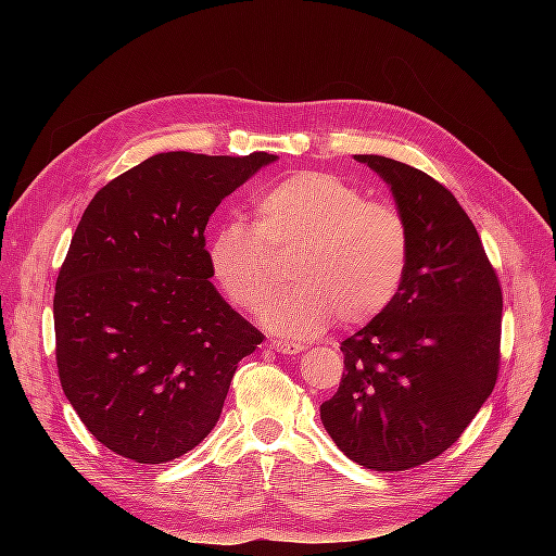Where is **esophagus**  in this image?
I'll use <instances>...</instances> for the list:
<instances>
[{
  "instance_id": "obj_1",
  "label": "esophagus",
  "mask_w": 556,
  "mask_h": 556,
  "mask_svg": "<svg viewBox=\"0 0 556 556\" xmlns=\"http://www.w3.org/2000/svg\"><path fill=\"white\" fill-rule=\"evenodd\" d=\"M266 348L274 352H280V355H299V352L304 350V345L294 343V341H268Z\"/></svg>"
}]
</instances>
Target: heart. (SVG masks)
Returning <instances> with one entry per match:
<instances>
[{
  "mask_svg": "<svg viewBox=\"0 0 556 556\" xmlns=\"http://www.w3.org/2000/svg\"><path fill=\"white\" fill-rule=\"evenodd\" d=\"M296 255V282L266 301L264 327L290 339L327 331L336 315L364 325L396 299L410 264L403 213L371 201L341 176L299 172L264 190L255 225L223 223L206 248L208 268L233 306L252 311L271 292L278 260Z\"/></svg>",
  "mask_w": 556,
  "mask_h": 556,
  "instance_id": "1",
  "label": "heart"
}]
</instances>
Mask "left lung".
<instances>
[{"mask_svg":"<svg viewBox=\"0 0 556 556\" xmlns=\"http://www.w3.org/2000/svg\"><path fill=\"white\" fill-rule=\"evenodd\" d=\"M355 160L390 185L410 229V264L392 304L341 343L345 371L319 419L352 462L406 470L445 452L490 399L503 296L447 188L390 157Z\"/></svg>","mask_w":556,"mask_h":556,"instance_id":"8db88e82","label":"left lung"}]
</instances>
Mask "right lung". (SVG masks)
Returning <instances> with one entry per match:
<instances>
[{
  "mask_svg": "<svg viewBox=\"0 0 556 556\" xmlns=\"http://www.w3.org/2000/svg\"><path fill=\"white\" fill-rule=\"evenodd\" d=\"M276 160L160 153L83 213L55 282L58 374L80 422L121 457L164 464L197 447L264 341L211 282L204 231Z\"/></svg>",
  "mask_w": 556,
  "mask_h": 556,
  "instance_id": "obj_1",
  "label": "right lung"
}]
</instances>
